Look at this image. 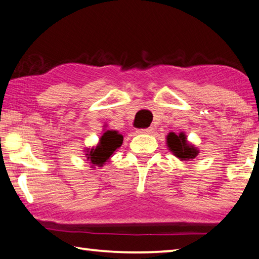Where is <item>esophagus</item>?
<instances>
[{"instance_id": "obj_1", "label": "esophagus", "mask_w": 259, "mask_h": 259, "mask_svg": "<svg viewBox=\"0 0 259 259\" xmlns=\"http://www.w3.org/2000/svg\"><path fill=\"white\" fill-rule=\"evenodd\" d=\"M153 128H146V129H138L137 133L142 134V135H147V134H152Z\"/></svg>"}]
</instances>
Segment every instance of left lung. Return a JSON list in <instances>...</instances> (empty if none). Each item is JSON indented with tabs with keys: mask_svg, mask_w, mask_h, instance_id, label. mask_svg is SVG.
I'll list each match as a JSON object with an SVG mask.
<instances>
[{
	"mask_svg": "<svg viewBox=\"0 0 259 259\" xmlns=\"http://www.w3.org/2000/svg\"><path fill=\"white\" fill-rule=\"evenodd\" d=\"M166 144H168L169 150L174 153V155L182 161L193 160L199 154L198 148L192 145V144L187 143L186 136L184 133H181L179 135L170 133L166 136Z\"/></svg>",
	"mask_w": 259,
	"mask_h": 259,
	"instance_id": "8db88e82",
	"label": "left lung"
}]
</instances>
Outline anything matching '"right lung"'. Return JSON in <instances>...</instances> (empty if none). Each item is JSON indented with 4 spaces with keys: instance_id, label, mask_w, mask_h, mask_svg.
<instances>
[{
    "instance_id": "obj_1",
    "label": "right lung",
    "mask_w": 259,
    "mask_h": 259,
    "mask_svg": "<svg viewBox=\"0 0 259 259\" xmlns=\"http://www.w3.org/2000/svg\"><path fill=\"white\" fill-rule=\"evenodd\" d=\"M122 143H123V136L115 130H106L100 137L98 145L87 150V160L90 161L93 168L96 165L103 166L105 162H107L114 154V152L121 147Z\"/></svg>"
}]
</instances>
